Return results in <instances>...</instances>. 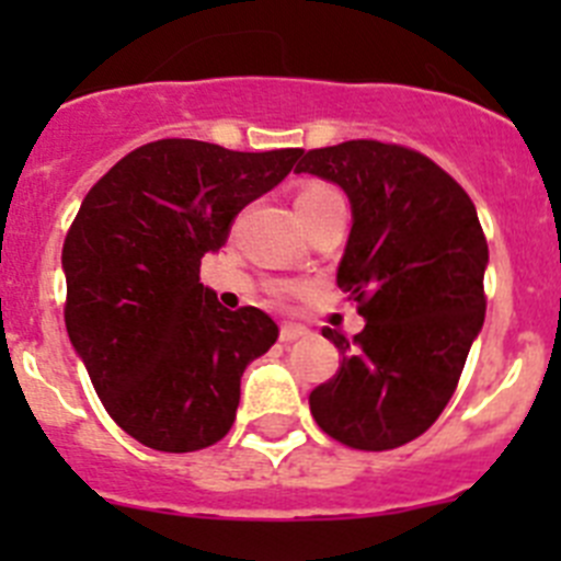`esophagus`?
I'll return each mask as SVG.
<instances>
[{"instance_id": "obj_1", "label": "esophagus", "mask_w": 561, "mask_h": 561, "mask_svg": "<svg viewBox=\"0 0 561 561\" xmlns=\"http://www.w3.org/2000/svg\"><path fill=\"white\" fill-rule=\"evenodd\" d=\"M309 334V329L304 325H280V342H295V340H304Z\"/></svg>"}]
</instances>
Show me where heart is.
Wrapping results in <instances>:
<instances>
[{
    "mask_svg": "<svg viewBox=\"0 0 561 561\" xmlns=\"http://www.w3.org/2000/svg\"><path fill=\"white\" fill-rule=\"evenodd\" d=\"M331 196H336L331 187L325 185H309L306 191H300V196H297L295 207H309V205H317V202H323V199H331Z\"/></svg>",
    "mask_w": 561,
    "mask_h": 561,
    "instance_id": "1",
    "label": "heart"
}]
</instances>
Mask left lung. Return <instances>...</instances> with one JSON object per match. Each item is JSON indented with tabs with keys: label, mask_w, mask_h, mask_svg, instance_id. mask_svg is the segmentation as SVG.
<instances>
[{
	"label": "left lung",
	"mask_w": 561,
	"mask_h": 561,
	"mask_svg": "<svg viewBox=\"0 0 561 561\" xmlns=\"http://www.w3.org/2000/svg\"><path fill=\"white\" fill-rule=\"evenodd\" d=\"M295 173L348 196L336 286L365 317L354 345L323 331L342 359L334 379L311 390V415L345 447L396 449L433 427L483 329L489 247L478 210L433 160L388 142L314 148Z\"/></svg>",
	"instance_id": "8db88e82"
}]
</instances>
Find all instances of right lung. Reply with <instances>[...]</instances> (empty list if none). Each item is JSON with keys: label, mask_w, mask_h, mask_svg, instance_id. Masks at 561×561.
<instances>
[{"label": "right lung", "mask_w": 561, "mask_h": 561, "mask_svg": "<svg viewBox=\"0 0 561 561\" xmlns=\"http://www.w3.org/2000/svg\"><path fill=\"white\" fill-rule=\"evenodd\" d=\"M300 153L157 140L87 193L61 252L64 320L106 413L142 447L193 453L232 427L241 374L277 325L252 306L227 311L199 266Z\"/></svg>", "instance_id": "1"}]
</instances>
